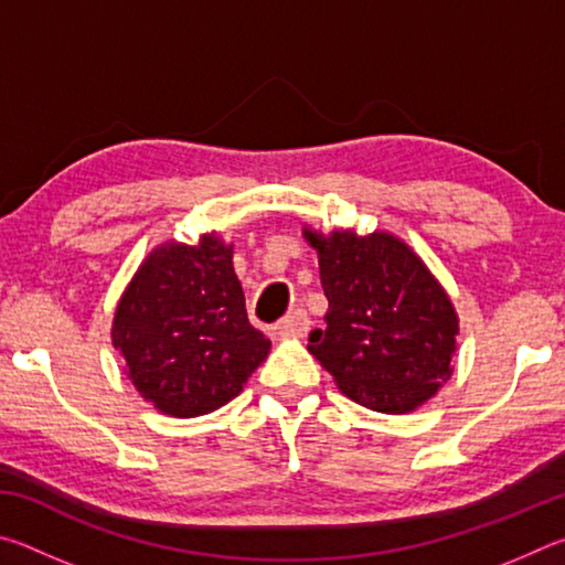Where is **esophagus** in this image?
Wrapping results in <instances>:
<instances>
[{
  "mask_svg": "<svg viewBox=\"0 0 565 565\" xmlns=\"http://www.w3.org/2000/svg\"><path fill=\"white\" fill-rule=\"evenodd\" d=\"M274 329H276V333H279V337L301 339V337H306V331L311 329L309 313H306L303 309H296V311L289 313V317H284L279 323H276Z\"/></svg>",
  "mask_w": 565,
  "mask_h": 565,
  "instance_id": "1",
  "label": "esophagus"
}]
</instances>
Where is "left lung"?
Segmentation results:
<instances>
[{
	"label": "left lung",
	"mask_w": 565,
	"mask_h": 565,
	"mask_svg": "<svg viewBox=\"0 0 565 565\" xmlns=\"http://www.w3.org/2000/svg\"><path fill=\"white\" fill-rule=\"evenodd\" d=\"M317 248L327 327L309 351L356 404L411 414L454 374L458 313L451 296L406 242L388 232L359 236L303 226Z\"/></svg>",
	"instance_id": "8db88e82"
}]
</instances>
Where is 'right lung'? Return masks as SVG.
<instances>
[{"instance_id": "right-lung-1", "label": "right lung", "mask_w": 565, "mask_h": 565, "mask_svg": "<svg viewBox=\"0 0 565 565\" xmlns=\"http://www.w3.org/2000/svg\"><path fill=\"white\" fill-rule=\"evenodd\" d=\"M232 259L234 244L216 232L194 246L167 242L121 294L111 343L134 388L161 414H212L269 356L271 341L248 323Z\"/></svg>"}]
</instances>
